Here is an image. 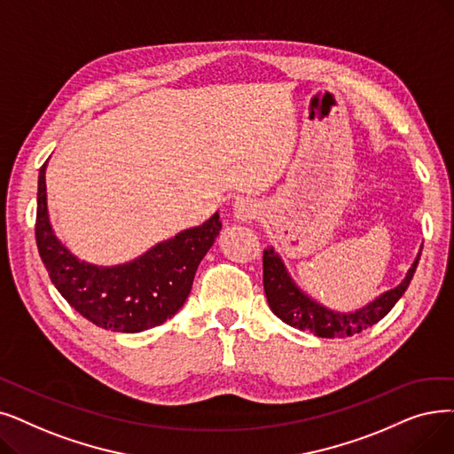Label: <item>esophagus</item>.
Here are the masks:
<instances>
[{"mask_svg":"<svg viewBox=\"0 0 454 454\" xmlns=\"http://www.w3.org/2000/svg\"><path fill=\"white\" fill-rule=\"evenodd\" d=\"M258 213H260L258 204H255L250 199H239V200H235V204H233V216L239 223L254 221L255 216H258Z\"/></svg>","mask_w":454,"mask_h":454,"instance_id":"esophagus-1","label":"esophagus"}]
</instances>
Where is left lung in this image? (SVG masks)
Masks as SVG:
<instances>
[{"mask_svg": "<svg viewBox=\"0 0 454 454\" xmlns=\"http://www.w3.org/2000/svg\"><path fill=\"white\" fill-rule=\"evenodd\" d=\"M419 255L421 252L397 287L384 291L377 299L354 311H336L313 301L309 294H306L294 284L278 252H274V248L269 247L263 250L265 297L276 317H280L293 328L311 332L315 336L330 340L354 336V333H360L362 330L377 325L397 304L413 278V272H416L419 263Z\"/></svg>", "mask_w": 454, "mask_h": 454, "instance_id": "obj_1", "label": "left lung"}]
</instances>
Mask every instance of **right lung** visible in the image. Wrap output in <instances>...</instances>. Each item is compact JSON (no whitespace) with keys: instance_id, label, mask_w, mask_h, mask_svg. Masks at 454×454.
<instances>
[{"instance_id":"right-lung-1","label":"right lung","mask_w":454,"mask_h":454,"mask_svg":"<svg viewBox=\"0 0 454 454\" xmlns=\"http://www.w3.org/2000/svg\"><path fill=\"white\" fill-rule=\"evenodd\" d=\"M46 165L38 172L35 235L41 260L63 299L96 326L126 333L160 326L178 313L196 269L223 228L219 213L202 226L157 243L133 262L92 265L55 238L46 202Z\"/></svg>"}]
</instances>
